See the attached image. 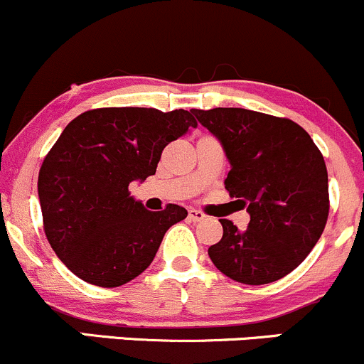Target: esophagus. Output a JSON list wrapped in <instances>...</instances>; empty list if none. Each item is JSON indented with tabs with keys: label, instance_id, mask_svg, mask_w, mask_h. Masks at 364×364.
Listing matches in <instances>:
<instances>
[{
	"label": "esophagus",
	"instance_id": "34e87169",
	"mask_svg": "<svg viewBox=\"0 0 364 364\" xmlns=\"http://www.w3.org/2000/svg\"><path fill=\"white\" fill-rule=\"evenodd\" d=\"M204 218H206V215H204L203 211L191 208V210H189V220H191V222H203Z\"/></svg>",
	"mask_w": 364,
	"mask_h": 364
}]
</instances>
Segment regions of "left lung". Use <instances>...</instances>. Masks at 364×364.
Returning <instances> with one entry per match:
<instances>
[{
    "instance_id": "1",
    "label": "left lung",
    "mask_w": 364,
    "mask_h": 364,
    "mask_svg": "<svg viewBox=\"0 0 364 364\" xmlns=\"http://www.w3.org/2000/svg\"><path fill=\"white\" fill-rule=\"evenodd\" d=\"M230 161L225 189L251 216L246 230L220 220L223 237L208 249L223 275L270 284L303 263L328 218V173L309 134L289 118L244 108L191 109Z\"/></svg>"
}]
</instances>
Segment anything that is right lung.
I'll list each match as a JSON object with an SVG mask.
<instances>
[{"label": "right lung", "instance_id": "obj_1", "mask_svg": "<svg viewBox=\"0 0 364 364\" xmlns=\"http://www.w3.org/2000/svg\"><path fill=\"white\" fill-rule=\"evenodd\" d=\"M196 125L186 109L97 108L65 127L41 166L38 193L44 234L68 270L118 287L149 267L187 210L148 211L129 186L154 175L165 146Z\"/></svg>", "mask_w": 364, "mask_h": 364}]
</instances>
